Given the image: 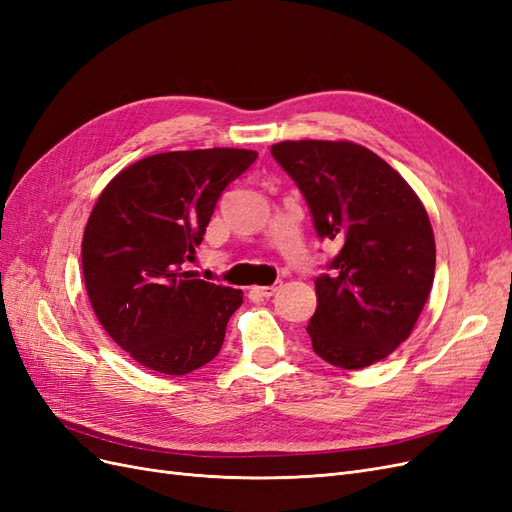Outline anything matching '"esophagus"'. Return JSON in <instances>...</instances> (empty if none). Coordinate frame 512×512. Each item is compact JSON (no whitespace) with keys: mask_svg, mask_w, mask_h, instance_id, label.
Returning a JSON list of instances; mask_svg holds the SVG:
<instances>
[{"mask_svg":"<svg viewBox=\"0 0 512 512\" xmlns=\"http://www.w3.org/2000/svg\"><path fill=\"white\" fill-rule=\"evenodd\" d=\"M282 284H273V286H254L252 292L254 294H260V297H273V294L280 290Z\"/></svg>","mask_w":512,"mask_h":512,"instance_id":"34e87169","label":"esophagus"}]
</instances>
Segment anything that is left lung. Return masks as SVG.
Instances as JSON below:
<instances>
[{
  "mask_svg": "<svg viewBox=\"0 0 512 512\" xmlns=\"http://www.w3.org/2000/svg\"><path fill=\"white\" fill-rule=\"evenodd\" d=\"M312 211L322 241L342 245L316 277L307 324L314 352L342 369L386 359L410 337L436 273V241L414 190L374 151L350 141L271 147Z\"/></svg>",
  "mask_w": 512,
  "mask_h": 512,
  "instance_id": "left-lung-1",
  "label": "left lung"
}]
</instances>
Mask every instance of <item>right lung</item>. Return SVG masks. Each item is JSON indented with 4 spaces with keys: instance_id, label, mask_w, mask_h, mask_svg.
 Segmentation results:
<instances>
[{
    "instance_id": "obj_1",
    "label": "right lung",
    "mask_w": 512,
    "mask_h": 512,
    "mask_svg": "<svg viewBox=\"0 0 512 512\" xmlns=\"http://www.w3.org/2000/svg\"><path fill=\"white\" fill-rule=\"evenodd\" d=\"M256 158L226 147L156 153L123 168L91 209L81 250L89 301L143 367L185 376L218 356L243 292L192 280L183 265L226 185Z\"/></svg>"
}]
</instances>
